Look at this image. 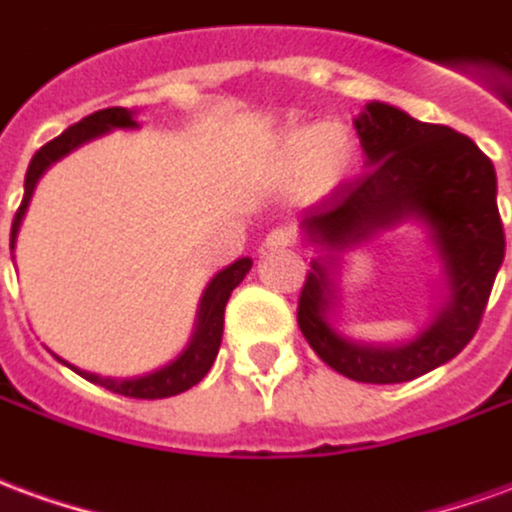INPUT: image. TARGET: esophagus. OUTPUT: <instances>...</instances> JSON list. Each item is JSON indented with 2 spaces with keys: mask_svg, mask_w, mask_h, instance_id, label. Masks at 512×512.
<instances>
[{
  "mask_svg": "<svg viewBox=\"0 0 512 512\" xmlns=\"http://www.w3.org/2000/svg\"><path fill=\"white\" fill-rule=\"evenodd\" d=\"M296 244V232L291 227H277L266 235V249H288V246Z\"/></svg>",
  "mask_w": 512,
  "mask_h": 512,
  "instance_id": "obj_1",
  "label": "esophagus"
}]
</instances>
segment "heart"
Returning <instances> with one entry per match:
<instances>
[{
    "instance_id": "1",
    "label": "heart",
    "mask_w": 512,
    "mask_h": 512,
    "mask_svg": "<svg viewBox=\"0 0 512 512\" xmlns=\"http://www.w3.org/2000/svg\"><path fill=\"white\" fill-rule=\"evenodd\" d=\"M355 144L341 127L296 124L282 130L266 155V177L288 188L302 180L307 191H327L352 171Z\"/></svg>"
}]
</instances>
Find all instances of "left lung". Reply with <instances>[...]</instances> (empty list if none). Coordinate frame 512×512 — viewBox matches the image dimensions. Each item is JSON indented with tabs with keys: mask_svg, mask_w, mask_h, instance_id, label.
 I'll return each instance as SVG.
<instances>
[{
	"mask_svg": "<svg viewBox=\"0 0 512 512\" xmlns=\"http://www.w3.org/2000/svg\"><path fill=\"white\" fill-rule=\"evenodd\" d=\"M368 169L338 182L310 207L302 227L316 244L346 249L402 219L430 224L449 274V302L405 346L346 341L327 321L330 274L313 260L299 293L296 321L324 363L357 382L416 380L466 349L480 330L496 271L505 260V227L496 207V171L463 132L410 119L399 107L371 102L355 121Z\"/></svg>",
	"mask_w": 512,
	"mask_h": 512,
	"instance_id": "obj_1",
	"label": "left lung"
}]
</instances>
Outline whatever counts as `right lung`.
<instances>
[{
    "label": "right lung",
    "mask_w": 512,
    "mask_h": 512,
    "mask_svg": "<svg viewBox=\"0 0 512 512\" xmlns=\"http://www.w3.org/2000/svg\"><path fill=\"white\" fill-rule=\"evenodd\" d=\"M113 127H135V119L127 107H105V110H96L91 116H85L77 124H71L69 130L60 132L57 138H52L49 144H44L35 155H32L30 169H27V177H24V199H21L19 210H16V219H13V230H10V249H13V241H16V232H19V224L24 219V210L30 205V196L35 191V182L44 174L55 160H60L63 155H69L71 149H77L85 141H91L102 132L113 130ZM252 268V260L249 257H241L235 260L230 268L219 271L213 282L207 285L205 296H202V305H199V316H196V332L188 349L182 352L171 366L160 368L155 374H146V377H138V380H110V377H99V374H88V371H80L74 368L80 377H85L88 382H96L107 391L121 393V396H130V399H166V396H177V393L194 388L196 382L205 377L213 360L219 355L221 346V332H224V307H227V299H230L232 288H238V282L244 280L246 271ZM66 363V360H63Z\"/></svg>",
    "instance_id": "right-lung-1"
}]
</instances>
